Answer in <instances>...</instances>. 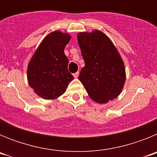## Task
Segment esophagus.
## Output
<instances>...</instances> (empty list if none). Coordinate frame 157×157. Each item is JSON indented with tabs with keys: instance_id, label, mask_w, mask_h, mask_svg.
I'll return each instance as SVG.
<instances>
[{
	"instance_id": "esophagus-1",
	"label": "esophagus",
	"mask_w": 157,
	"mask_h": 157,
	"mask_svg": "<svg viewBox=\"0 0 157 157\" xmlns=\"http://www.w3.org/2000/svg\"><path fill=\"white\" fill-rule=\"evenodd\" d=\"M78 74H79V73H78V72H75V74H73V76H74V78H78Z\"/></svg>"
}]
</instances>
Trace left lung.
<instances>
[{
  "instance_id": "8db88e82",
  "label": "left lung",
  "mask_w": 157,
  "mask_h": 157,
  "mask_svg": "<svg viewBox=\"0 0 157 157\" xmlns=\"http://www.w3.org/2000/svg\"><path fill=\"white\" fill-rule=\"evenodd\" d=\"M85 67L78 79L90 98L105 104L120 95L126 80L124 63L111 39L101 30L77 34Z\"/></svg>"
}]
</instances>
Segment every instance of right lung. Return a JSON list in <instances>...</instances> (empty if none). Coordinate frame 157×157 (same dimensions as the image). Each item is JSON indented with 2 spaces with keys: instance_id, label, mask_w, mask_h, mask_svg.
Masks as SVG:
<instances>
[{
  "instance_id": "obj_1",
  "label": "right lung",
  "mask_w": 157,
  "mask_h": 157,
  "mask_svg": "<svg viewBox=\"0 0 157 157\" xmlns=\"http://www.w3.org/2000/svg\"><path fill=\"white\" fill-rule=\"evenodd\" d=\"M71 35L55 30L40 43L27 66L29 86L40 98L52 100L65 93L74 77L67 70L64 48Z\"/></svg>"
}]
</instances>
